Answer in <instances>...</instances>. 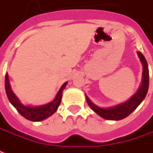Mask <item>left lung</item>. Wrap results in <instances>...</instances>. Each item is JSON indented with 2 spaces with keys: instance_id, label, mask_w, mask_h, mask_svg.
<instances>
[{
  "instance_id": "left-lung-1",
  "label": "left lung",
  "mask_w": 153,
  "mask_h": 153,
  "mask_svg": "<svg viewBox=\"0 0 153 153\" xmlns=\"http://www.w3.org/2000/svg\"><path fill=\"white\" fill-rule=\"evenodd\" d=\"M140 60L141 62L142 66H143V72H142V80L141 84L136 92L130 99L125 102L120 103L118 105H115L114 107L110 108H101L99 107L91 100H90L88 96L86 95V100L90 106V108L94 111L97 115L100 117L108 120H120L126 118L127 116L130 115L132 111L136 110V108L140 104L142 101L144 100L146 96L147 92L149 90V71L148 63L144 56L142 54L140 51L137 52Z\"/></svg>"
}]
</instances>
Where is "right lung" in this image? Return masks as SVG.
<instances>
[{"label": "right lung", "instance_id": "obj_1", "mask_svg": "<svg viewBox=\"0 0 153 153\" xmlns=\"http://www.w3.org/2000/svg\"><path fill=\"white\" fill-rule=\"evenodd\" d=\"M67 85V82H64L61 88L59 89L57 93L55 98L53 101H51L46 104L41 105V106H31V105H25L22 103L21 100L17 98L11 89V86L9 83V79L8 73L5 74L4 79V87L6 91L7 97L9 99V102L14 107L18 112L28 120L33 121V122H39L44 120L45 119L51 116L53 113L56 112L58 107L61 102L62 91Z\"/></svg>", "mask_w": 153, "mask_h": 153}]
</instances>
